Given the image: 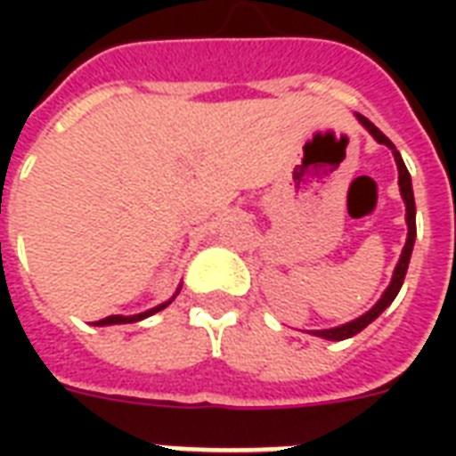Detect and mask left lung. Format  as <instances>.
Returning <instances> with one entry per match:
<instances>
[{"mask_svg":"<svg viewBox=\"0 0 456 456\" xmlns=\"http://www.w3.org/2000/svg\"><path fill=\"white\" fill-rule=\"evenodd\" d=\"M170 305V300L163 305H158V307H153V310H146V312H139V314H132V317H123V314H110V317H103L99 319V322H94V326H113V324H134V322H142V319L151 317L153 312L163 310V307H167Z\"/></svg>","mask_w":456,"mask_h":456,"instance_id":"obj_1","label":"left lung"}]
</instances>
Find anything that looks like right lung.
I'll list each match as a JSON object with an SVG mask.
<instances>
[{"label": "right lung", "mask_w": 456, "mask_h": 456, "mask_svg": "<svg viewBox=\"0 0 456 456\" xmlns=\"http://www.w3.org/2000/svg\"><path fill=\"white\" fill-rule=\"evenodd\" d=\"M360 123L362 127L371 134V137L379 142V144L388 146L390 151H393V158H395V165H397V186H400V196L404 200V222H407V239H404V246H403V253H400V260H397L395 270H393V279H390L388 289L383 291V296L376 300V305L371 307L369 312H364L362 317L353 319V322H347L343 326H333V329H324V331H312L314 336L319 338H326V340H346L354 333H360L362 329L367 324H371L379 314H381L386 307H388L393 300H395L397 291H400V286L404 281V274H407V265H410V257H411V248H414V239H417V206H414V191H411V177L407 167H404V160L400 156V151H395V146L390 142L386 134H383L374 123H369L367 118L360 116Z\"/></svg>", "instance_id": "obj_1"}]
</instances>
